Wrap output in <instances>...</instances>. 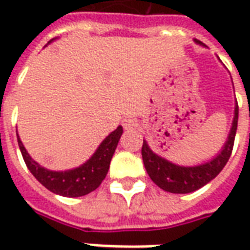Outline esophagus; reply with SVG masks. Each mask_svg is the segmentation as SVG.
I'll return each mask as SVG.
<instances>
[{"mask_svg": "<svg viewBox=\"0 0 250 250\" xmlns=\"http://www.w3.org/2000/svg\"><path fill=\"white\" fill-rule=\"evenodd\" d=\"M122 125H124V128L126 129V130H130V129L137 128V121L134 118H132V117H126V118H124Z\"/></svg>", "mask_w": 250, "mask_h": 250, "instance_id": "1", "label": "esophagus"}]
</instances>
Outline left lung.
Listing matches in <instances>:
<instances>
[{"label":"left lung","mask_w":250,"mask_h":250,"mask_svg":"<svg viewBox=\"0 0 250 250\" xmlns=\"http://www.w3.org/2000/svg\"><path fill=\"white\" fill-rule=\"evenodd\" d=\"M194 42L199 45H205L196 39H194ZM237 122H238V105L235 101L234 117H233V122H231V128H230L228 140L222 146L221 152L217 156H214L211 160H207L206 163H202L198 166H191V167L179 166L164 157L159 156L157 153L150 149L146 140H144L143 148H141V155H143L145 169L149 175V178L152 179V182L159 186L162 190L172 192V194H188V192H194L203 186H206L224 169L226 163L229 160L231 150H233V145H234Z\"/></svg>","instance_id":"left-lung-1"}]
</instances>
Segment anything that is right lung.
I'll use <instances>...</instances> for the list:
<instances>
[{
    "instance_id": "right-lung-1",
    "label": "right lung",
    "mask_w": 250,
    "mask_h": 250,
    "mask_svg": "<svg viewBox=\"0 0 250 250\" xmlns=\"http://www.w3.org/2000/svg\"><path fill=\"white\" fill-rule=\"evenodd\" d=\"M54 40L55 39L49 40L48 44L52 43ZM122 132L124 130L120 125L101 143L100 146L87 162L83 163L79 167L65 169V171H51L42 167L26 152L19 134H17V141L28 169L47 190L67 198H78V196L87 195L91 191L98 188L102 180L106 178V173L110 167L111 157L116 152Z\"/></svg>"
}]
</instances>
